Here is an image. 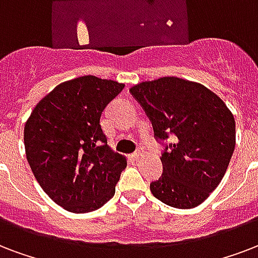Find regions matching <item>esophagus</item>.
Wrapping results in <instances>:
<instances>
[{"mask_svg":"<svg viewBox=\"0 0 258 258\" xmlns=\"http://www.w3.org/2000/svg\"><path fill=\"white\" fill-rule=\"evenodd\" d=\"M143 151H145L143 150V147H138V150L134 153L133 157L135 158V160H141V158L143 157Z\"/></svg>","mask_w":258,"mask_h":258,"instance_id":"34e87169","label":"esophagus"}]
</instances>
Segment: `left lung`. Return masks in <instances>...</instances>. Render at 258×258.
Returning a JSON list of instances; mask_svg holds the SVG:
<instances>
[{
  "instance_id": "obj_1",
  "label": "left lung",
  "mask_w": 258,
  "mask_h": 258,
  "mask_svg": "<svg viewBox=\"0 0 258 258\" xmlns=\"http://www.w3.org/2000/svg\"><path fill=\"white\" fill-rule=\"evenodd\" d=\"M165 146L162 176L151 194L174 208H194L225 176L235 147V120L221 97L177 77L145 81L130 89ZM169 136L173 143H163Z\"/></svg>"
}]
</instances>
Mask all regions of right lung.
<instances>
[{
  "mask_svg": "<svg viewBox=\"0 0 258 258\" xmlns=\"http://www.w3.org/2000/svg\"><path fill=\"white\" fill-rule=\"evenodd\" d=\"M123 88L111 80L78 77L51 90L25 123V154L33 176L68 211H94L115 195L127 160L108 146L100 119Z\"/></svg>",
  "mask_w": 258,
  "mask_h": 258,
  "instance_id": "obj_1",
  "label": "right lung"
}]
</instances>
